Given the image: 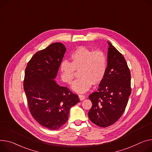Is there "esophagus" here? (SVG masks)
Wrapping results in <instances>:
<instances>
[{
  "label": "esophagus",
  "instance_id": "34e87169",
  "mask_svg": "<svg viewBox=\"0 0 152 152\" xmlns=\"http://www.w3.org/2000/svg\"><path fill=\"white\" fill-rule=\"evenodd\" d=\"M79 99L80 101H82L84 100L85 98H86V96L84 95H82V94H79Z\"/></svg>",
  "mask_w": 152,
  "mask_h": 152
}]
</instances>
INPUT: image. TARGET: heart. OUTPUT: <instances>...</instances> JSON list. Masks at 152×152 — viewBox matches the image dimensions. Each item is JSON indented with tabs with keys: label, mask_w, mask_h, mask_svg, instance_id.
<instances>
[{
	"label": "heart",
	"mask_w": 152,
	"mask_h": 152,
	"mask_svg": "<svg viewBox=\"0 0 152 152\" xmlns=\"http://www.w3.org/2000/svg\"><path fill=\"white\" fill-rule=\"evenodd\" d=\"M71 62L63 60L60 65L62 80L70 84L78 70L80 76L72 84V89L77 93H84L104 79L107 67V56L100 50L93 51L86 47H79L70 56Z\"/></svg>",
	"instance_id": "b5f03b06"
}]
</instances>
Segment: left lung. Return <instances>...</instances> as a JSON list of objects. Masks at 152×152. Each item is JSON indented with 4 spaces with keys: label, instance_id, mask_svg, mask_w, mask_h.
Masks as SVG:
<instances>
[{
    "label": "left lung",
    "instance_id": "1",
    "mask_svg": "<svg viewBox=\"0 0 152 152\" xmlns=\"http://www.w3.org/2000/svg\"><path fill=\"white\" fill-rule=\"evenodd\" d=\"M108 44L105 76L98 91L88 97L92 102L89 119L101 127L113 125L121 117L131 94V75L126 59L111 43Z\"/></svg>",
    "mask_w": 152,
    "mask_h": 152
}]
</instances>
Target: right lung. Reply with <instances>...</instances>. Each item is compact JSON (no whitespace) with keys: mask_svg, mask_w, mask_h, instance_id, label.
<instances>
[{"mask_svg":"<svg viewBox=\"0 0 152 152\" xmlns=\"http://www.w3.org/2000/svg\"><path fill=\"white\" fill-rule=\"evenodd\" d=\"M66 51L64 44L53 43L37 51L25 71L23 88L30 113L42 126L56 130L67 121L78 96L59 86L54 79Z\"/></svg>","mask_w":152,"mask_h":152,"instance_id":"add662e5","label":"right lung"}]
</instances>
